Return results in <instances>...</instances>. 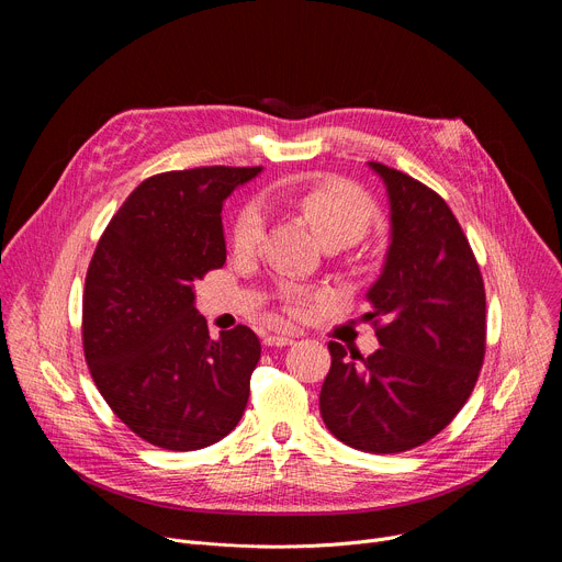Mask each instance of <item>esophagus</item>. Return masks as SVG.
I'll return each instance as SVG.
<instances>
[{
	"instance_id": "34e87169",
	"label": "esophagus",
	"mask_w": 562,
	"mask_h": 562,
	"mask_svg": "<svg viewBox=\"0 0 562 562\" xmlns=\"http://www.w3.org/2000/svg\"><path fill=\"white\" fill-rule=\"evenodd\" d=\"M293 339H296L293 335H269L263 339V344L266 346H289V344H293Z\"/></svg>"
}]
</instances>
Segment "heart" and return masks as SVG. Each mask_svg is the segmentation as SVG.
<instances>
[{
	"mask_svg": "<svg viewBox=\"0 0 562 562\" xmlns=\"http://www.w3.org/2000/svg\"><path fill=\"white\" fill-rule=\"evenodd\" d=\"M273 198L303 212L326 241H358L375 221L378 206L369 191L360 184L328 177L312 184H289L273 189ZM266 234V206L259 200L246 202L232 225V244L239 252H252L261 246ZM286 310L303 316L310 305V293L299 286H284Z\"/></svg>",
	"mask_w": 562,
	"mask_h": 562,
	"instance_id": "obj_1",
	"label": "heart"
}]
</instances>
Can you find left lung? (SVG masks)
I'll return each mask as SVG.
<instances>
[{"instance_id": "8db88e82", "label": "left lung", "mask_w": 562, "mask_h": 562, "mask_svg": "<svg viewBox=\"0 0 562 562\" xmlns=\"http://www.w3.org/2000/svg\"><path fill=\"white\" fill-rule=\"evenodd\" d=\"M369 166L387 184L392 206L385 269L367 293L380 348L362 358L330 341L318 405L344 445L403 453L445 430L476 387L487 339L485 284L445 198L396 168Z\"/></svg>"}]
</instances>
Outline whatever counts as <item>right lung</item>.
<instances>
[{"mask_svg":"<svg viewBox=\"0 0 562 562\" xmlns=\"http://www.w3.org/2000/svg\"><path fill=\"white\" fill-rule=\"evenodd\" d=\"M261 166L147 177L102 232L81 303L83 358L113 415L147 445L195 451L244 417L257 335L210 339L195 282L225 263L223 200Z\"/></svg>","mask_w":562,"mask_h":562,"instance_id":"right-lung-1","label":"right lung"}]
</instances>
